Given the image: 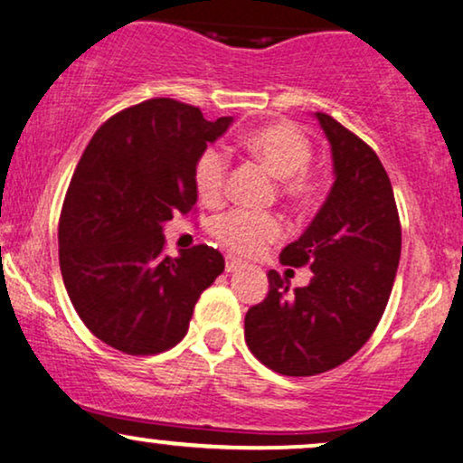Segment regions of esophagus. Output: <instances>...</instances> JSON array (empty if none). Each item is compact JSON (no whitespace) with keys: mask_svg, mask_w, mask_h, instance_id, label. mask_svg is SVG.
Masks as SVG:
<instances>
[{"mask_svg":"<svg viewBox=\"0 0 463 463\" xmlns=\"http://www.w3.org/2000/svg\"><path fill=\"white\" fill-rule=\"evenodd\" d=\"M242 269H244V264L241 262V260L227 258V262H225V270H227V273H238V270H242Z\"/></svg>","mask_w":463,"mask_h":463,"instance_id":"esophagus-1","label":"esophagus"}]
</instances>
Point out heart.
Instances as JSON below:
<instances>
[{
  "label": "heart",
  "instance_id": "b5f03b06",
  "mask_svg": "<svg viewBox=\"0 0 463 463\" xmlns=\"http://www.w3.org/2000/svg\"><path fill=\"white\" fill-rule=\"evenodd\" d=\"M242 145L262 160L281 179V190L286 197L295 201H309L317 194V179L307 173L312 160L309 140L292 125H269L249 132ZM230 173V156L222 146H205L194 165V186L199 197L214 203L222 197ZM212 233L222 247L236 255H255L269 242L284 233V222L270 212L232 210L219 216L212 225Z\"/></svg>",
  "mask_w": 463,
  "mask_h": 463
}]
</instances>
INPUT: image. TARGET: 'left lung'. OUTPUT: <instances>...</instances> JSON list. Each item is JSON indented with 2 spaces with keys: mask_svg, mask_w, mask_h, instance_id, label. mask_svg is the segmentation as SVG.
I'll list each match as a JSON object with an SVG mask.
<instances>
[{
  "mask_svg": "<svg viewBox=\"0 0 463 463\" xmlns=\"http://www.w3.org/2000/svg\"><path fill=\"white\" fill-rule=\"evenodd\" d=\"M334 162V186L281 264L312 269L307 286L269 270V295L244 317V340L270 371L309 377L340 366L366 345L392 292L401 222L392 184L377 154L317 112Z\"/></svg>",
  "mask_w": 463,
  "mask_h": 463,
  "instance_id": "left-lung-1",
  "label": "left lung"
}]
</instances>
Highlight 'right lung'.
I'll return each instance as SVG.
<instances>
[{"label": "right lung", "instance_id": "add662e5", "mask_svg": "<svg viewBox=\"0 0 463 463\" xmlns=\"http://www.w3.org/2000/svg\"><path fill=\"white\" fill-rule=\"evenodd\" d=\"M232 123L162 97L114 114L81 154L60 214V270L78 317L112 349L175 346L225 269L208 244L168 258L162 232L197 203V157Z\"/></svg>", "mask_w": 463, "mask_h": 463}]
</instances>
